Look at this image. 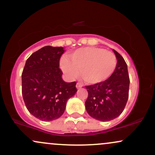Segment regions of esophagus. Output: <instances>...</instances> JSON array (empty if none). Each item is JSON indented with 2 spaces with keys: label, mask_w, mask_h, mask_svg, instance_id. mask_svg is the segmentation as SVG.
<instances>
[{
  "label": "esophagus",
  "mask_w": 155,
  "mask_h": 155,
  "mask_svg": "<svg viewBox=\"0 0 155 155\" xmlns=\"http://www.w3.org/2000/svg\"><path fill=\"white\" fill-rule=\"evenodd\" d=\"M83 87V84H81V83H79V82H78L77 84H76V88L77 89H79V88H81Z\"/></svg>",
  "instance_id": "1"
}]
</instances>
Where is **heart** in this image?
Wrapping results in <instances>:
<instances>
[{
    "instance_id": "1",
    "label": "heart",
    "mask_w": 155,
    "mask_h": 155,
    "mask_svg": "<svg viewBox=\"0 0 155 155\" xmlns=\"http://www.w3.org/2000/svg\"><path fill=\"white\" fill-rule=\"evenodd\" d=\"M67 58H63L60 66L70 79L81 73L84 81L90 84L102 83L114 74L117 65L116 55L105 49L85 47L77 49Z\"/></svg>"
}]
</instances>
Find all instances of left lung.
Instances as JSON below:
<instances>
[{
    "label": "left lung",
    "mask_w": 155,
    "mask_h": 155,
    "mask_svg": "<svg viewBox=\"0 0 155 155\" xmlns=\"http://www.w3.org/2000/svg\"><path fill=\"white\" fill-rule=\"evenodd\" d=\"M117 65L114 74L102 83L85 86L88 97L85 108L90 117L106 122L119 117L123 111L129 96L130 78L127 63L122 55L113 49Z\"/></svg>",
    "instance_id": "left-lung-1"
}]
</instances>
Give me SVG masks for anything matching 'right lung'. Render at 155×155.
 <instances>
[{
    "instance_id": "obj_1",
    "label": "right lung",
    "mask_w": 155,
    "mask_h": 155,
    "mask_svg": "<svg viewBox=\"0 0 155 155\" xmlns=\"http://www.w3.org/2000/svg\"><path fill=\"white\" fill-rule=\"evenodd\" d=\"M63 47L46 46L27 60L22 74V93L28 111L38 120L52 121L63 114L67 101L77 92L76 82L62 79Z\"/></svg>"
}]
</instances>
